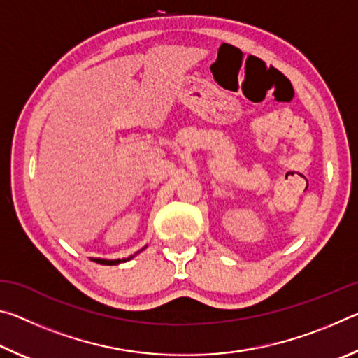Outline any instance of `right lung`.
I'll return each mask as SVG.
<instances>
[{
    "label": "right lung",
    "mask_w": 358,
    "mask_h": 358,
    "mask_svg": "<svg viewBox=\"0 0 358 358\" xmlns=\"http://www.w3.org/2000/svg\"><path fill=\"white\" fill-rule=\"evenodd\" d=\"M131 257H128V259H123V260H106V259H92V260H94V262H98V264H101V265H118L120 262H126V260H129Z\"/></svg>",
    "instance_id": "1"
}]
</instances>
